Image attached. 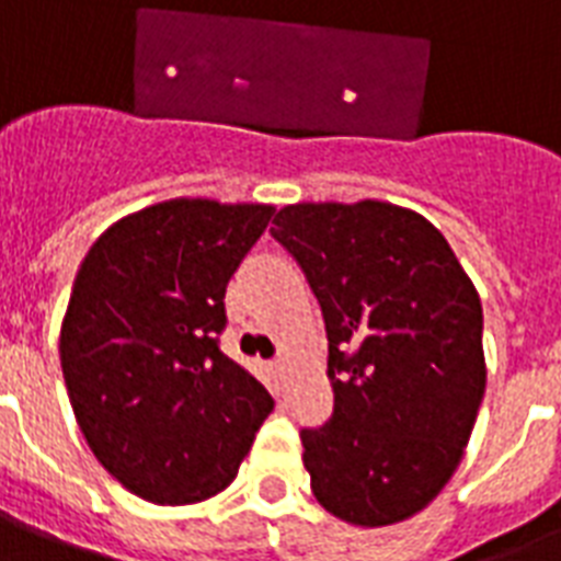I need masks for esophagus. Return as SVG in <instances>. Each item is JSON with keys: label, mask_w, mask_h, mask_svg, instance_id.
Returning <instances> with one entry per match:
<instances>
[{"label": "esophagus", "mask_w": 561, "mask_h": 561, "mask_svg": "<svg viewBox=\"0 0 561 561\" xmlns=\"http://www.w3.org/2000/svg\"><path fill=\"white\" fill-rule=\"evenodd\" d=\"M271 367H273V373H282V369H285V367H282V360H273Z\"/></svg>", "instance_id": "obj_1"}]
</instances>
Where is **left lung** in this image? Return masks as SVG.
Returning a JSON list of instances; mask_svg holds the SVG:
<instances>
[{
    "mask_svg": "<svg viewBox=\"0 0 561 561\" xmlns=\"http://www.w3.org/2000/svg\"><path fill=\"white\" fill-rule=\"evenodd\" d=\"M273 224L329 337L334 410L299 431L311 492L350 524L404 522L451 480L478 419V290L443 232L392 203H297Z\"/></svg>",
    "mask_w": 561,
    "mask_h": 561,
    "instance_id": "left-lung-1",
    "label": "left lung"
}]
</instances>
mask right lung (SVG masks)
Wrapping results in <instances>:
<instances>
[{
    "mask_svg": "<svg viewBox=\"0 0 561 561\" xmlns=\"http://www.w3.org/2000/svg\"><path fill=\"white\" fill-rule=\"evenodd\" d=\"M273 206L178 197L90 247L60 325L75 419L134 495L183 506L236 480L271 392L218 346L227 282Z\"/></svg>",
    "mask_w": 561,
    "mask_h": 561,
    "instance_id": "1",
    "label": "right lung"
}]
</instances>
